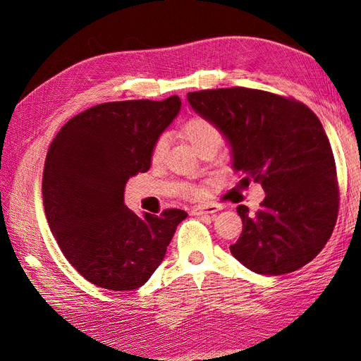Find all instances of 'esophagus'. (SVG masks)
<instances>
[{"mask_svg": "<svg viewBox=\"0 0 361 361\" xmlns=\"http://www.w3.org/2000/svg\"><path fill=\"white\" fill-rule=\"evenodd\" d=\"M216 211H220V207H218V206L203 204V206H194L191 209V214L192 215H206V214H214Z\"/></svg>", "mask_w": 361, "mask_h": 361, "instance_id": "34e87169", "label": "esophagus"}]
</instances>
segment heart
<instances>
[{"instance_id": "1", "label": "heart", "mask_w": 361, "mask_h": 361, "mask_svg": "<svg viewBox=\"0 0 361 361\" xmlns=\"http://www.w3.org/2000/svg\"><path fill=\"white\" fill-rule=\"evenodd\" d=\"M180 134L187 138L191 146L195 149V152H199L204 146H220L223 141V135L211 120H207L204 117H192L187 120L180 128ZM169 137L164 134L159 135L154 145H152L150 149V161L152 164H161L164 157H166L167 150H169Z\"/></svg>"}]
</instances>
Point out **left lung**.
<instances>
[{
	"label": "left lung",
	"mask_w": 361,
	"mask_h": 361,
	"mask_svg": "<svg viewBox=\"0 0 361 361\" xmlns=\"http://www.w3.org/2000/svg\"><path fill=\"white\" fill-rule=\"evenodd\" d=\"M231 146L232 169L262 185L257 212L238 206L244 228L231 253L257 274L297 271L318 256L337 220L336 162L321 120L301 102L232 87L188 93Z\"/></svg>",
	"instance_id": "1"
}]
</instances>
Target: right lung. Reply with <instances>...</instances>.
Here are the masks:
<instances>
[{
	"label": "right lung",
	"instance_id": "add662e5",
	"mask_svg": "<svg viewBox=\"0 0 361 361\" xmlns=\"http://www.w3.org/2000/svg\"><path fill=\"white\" fill-rule=\"evenodd\" d=\"M180 105L176 94L96 105L72 117L49 146L42 183L48 224L64 257L96 286H143L188 215L138 216L123 202L128 179L150 169L152 145Z\"/></svg>",
	"mask_w": 361,
	"mask_h": 361
}]
</instances>
